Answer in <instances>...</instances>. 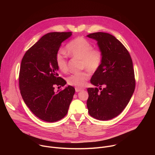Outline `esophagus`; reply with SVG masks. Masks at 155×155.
<instances>
[{
    "mask_svg": "<svg viewBox=\"0 0 155 155\" xmlns=\"http://www.w3.org/2000/svg\"><path fill=\"white\" fill-rule=\"evenodd\" d=\"M83 89H81V88H79V87H75V91L76 92H80L81 91H82Z\"/></svg>",
    "mask_w": 155,
    "mask_h": 155,
    "instance_id": "obj_1",
    "label": "esophagus"
}]
</instances>
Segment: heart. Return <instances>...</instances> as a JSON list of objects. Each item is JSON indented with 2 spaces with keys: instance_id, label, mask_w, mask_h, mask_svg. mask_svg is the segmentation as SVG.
<instances>
[{
  "instance_id": "heart-1",
  "label": "heart",
  "mask_w": 155,
  "mask_h": 155,
  "mask_svg": "<svg viewBox=\"0 0 155 155\" xmlns=\"http://www.w3.org/2000/svg\"><path fill=\"white\" fill-rule=\"evenodd\" d=\"M66 52L71 58L80 59V69H86L91 73H94L99 69L102 61V50L99 48H93L91 41L82 37L70 41L66 45ZM68 62L66 54L62 50L58 51L56 55V63L61 72L68 71ZM90 76L87 71H83L71 75L67 80L69 84L80 88L85 86Z\"/></svg>"
}]
</instances>
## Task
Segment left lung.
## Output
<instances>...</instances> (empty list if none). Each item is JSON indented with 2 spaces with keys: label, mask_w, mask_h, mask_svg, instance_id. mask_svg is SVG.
<instances>
[{
  "label": "left lung",
  "mask_w": 155,
  "mask_h": 155,
  "mask_svg": "<svg viewBox=\"0 0 155 155\" xmlns=\"http://www.w3.org/2000/svg\"><path fill=\"white\" fill-rule=\"evenodd\" d=\"M87 37L97 41L103 53L100 68L91 79V83L99 89L87 88L88 112L99 120H111L123 111L134 93L133 64L129 51L114 35L99 32Z\"/></svg>",
  "instance_id": "obj_1"
}]
</instances>
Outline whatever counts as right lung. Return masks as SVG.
Returning <instances> with one entry per match:
<instances>
[{
	"label": "right lung",
	"mask_w": 155,
	"mask_h": 155,
	"mask_svg": "<svg viewBox=\"0 0 155 155\" xmlns=\"http://www.w3.org/2000/svg\"><path fill=\"white\" fill-rule=\"evenodd\" d=\"M71 35V32L48 33L22 59L19 75L21 96L31 111L43 121L52 123L63 118L75 94L72 86L58 93L54 91L56 86L67 83L58 77L56 55L61 43Z\"/></svg>",
	"instance_id": "add662e5"
}]
</instances>
